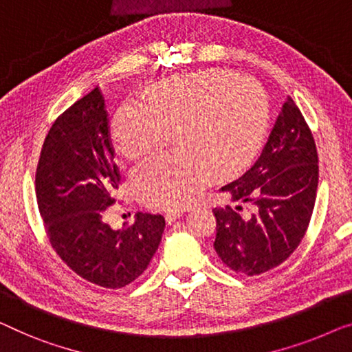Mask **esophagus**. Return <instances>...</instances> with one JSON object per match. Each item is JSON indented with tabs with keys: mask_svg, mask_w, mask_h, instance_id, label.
I'll return each mask as SVG.
<instances>
[{
	"mask_svg": "<svg viewBox=\"0 0 352 352\" xmlns=\"http://www.w3.org/2000/svg\"><path fill=\"white\" fill-rule=\"evenodd\" d=\"M182 214H184V211H182V210H171V211H168L166 212V222L168 223L176 222V219H179Z\"/></svg>",
	"mask_w": 352,
	"mask_h": 352,
	"instance_id": "34e87169",
	"label": "esophagus"
}]
</instances>
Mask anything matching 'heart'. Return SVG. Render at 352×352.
Returning <instances> with one entry per match:
<instances>
[{
    "instance_id": "1",
    "label": "heart",
    "mask_w": 352,
    "mask_h": 352,
    "mask_svg": "<svg viewBox=\"0 0 352 352\" xmlns=\"http://www.w3.org/2000/svg\"><path fill=\"white\" fill-rule=\"evenodd\" d=\"M270 122L268 98L251 78L226 69L173 76L146 101H126L113 120V141L126 160H138L176 131V154L154 155L133 170L136 195L149 206L186 205L212 179L249 165Z\"/></svg>"
}]
</instances>
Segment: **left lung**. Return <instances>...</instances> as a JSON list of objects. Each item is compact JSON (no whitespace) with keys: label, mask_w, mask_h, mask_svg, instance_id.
Returning <instances> with one entry per match:
<instances>
[{"label":"left lung","mask_w":352,"mask_h":352,"mask_svg":"<svg viewBox=\"0 0 352 352\" xmlns=\"http://www.w3.org/2000/svg\"><path fill=\"white\" fill-rule=\"evenodd\" d=\"M319 166L314 138L287 96L262 154L241 177L221 188L236 206L214 208V249L233 272L256 276L298 248L311 219ZM248 202L253 212H242Z\"/></svg>","instance_id":"left-lung-1"}]
</instances>
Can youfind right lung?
I'll return each mask as SVG.
<instances>
[{"label": "right lung", "instance_id": "add662e5", "mask_svg": "<svg viewBox=\"0 0 352 352\" xmlns=\"http://www.w3.org/2000/svg\"><path fill=\"white\" fill-rule=\"evenodd\" d=\"M120 181L104 98L96 87L54 122L36 168V200L49 241L85 281L106 289L133 283L152 261L165 228L160 214L138 212L113 230L104 211Z\"/></svg>", "mask_w": 352, "mask_h": 352}]
</instances>
